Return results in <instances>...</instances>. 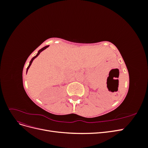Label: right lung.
<instances>
[{"label":"right lung","instance_id":"right-lung-1","mask_svg":"<svg viewBox=\"0 0 148 148\" xmlns=\"http://www.w3.org/2000/svg\"><path fill=\"white\" fill-rule=\"evenodd\" d=\"M49 47V46H45V47H42L41 49H40V50L38 51V53H37V55L36 56H34V57H33V59H31V60L30 61V62H29V65H28V68H27V70H26V73H27V71H28V70L29 69V66H31V64H32V62H33V60L35 59V58H36L39 55V53H41L43 50H44V49H46L47 47Z\"/></svg>","mask_w":148,"mask_h":148}]
</instances>
